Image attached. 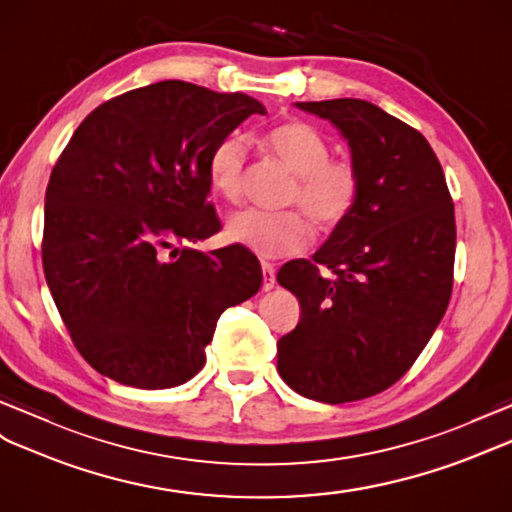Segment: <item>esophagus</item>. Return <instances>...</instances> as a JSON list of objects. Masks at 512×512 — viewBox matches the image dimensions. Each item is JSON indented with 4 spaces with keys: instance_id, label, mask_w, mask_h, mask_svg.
<instances>
[{
    "instance_id": "34e87169",
    "label": "esophagus",
    "mask_w": 512,
    "mask_h": 512,
    "mask_svg": "<svg viewBox=\"0 0 512 512\" xmlns=\"http://www.w3.org/2000/svg\"><path fill=\"white\" fill-rule=\"evenodd\" d=\"M263 291H271L276 286V269L271 263H263Z\"/></svg>"
}]
</instances>
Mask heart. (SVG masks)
<instances>
[{"label":"heart","mask_w":512,"mask_h":512,"mask_svg":"<svg viewBox=\"0 0 512 512\" xmlns=\"http://www.w3.org/2000/svg\"><path fill=\"white\" fill-rule=\"evenodd\" d=\"M267 145L295 173L286 202L297 204L321 228H336L356 206L358 173L352 162L330 158V145L306 121L280 123L267 134ZM247 145L241 136L223 139L208 158V184L226 202L243 195ZM228 239L263 258H280L302 252L313 241V226L302 210H241L228 219Z\"/></svg>","instance_id":"b5f03b06"}]
</instances>
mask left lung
Listing matches in <instances>:
<instances>
[{
	"label": "left lung",
	"instance_id": "8db88e82",
	"mask_svg": "<svg viewBox=\"0 0 512 512\" xmlns=\"http://www.w3.org/2000/svg\"><path fill=\"white\" fill-rule=\"evenodd\" d=\"M350 145L356 206L278 282L299 323L278 341V371L326 404L365 400L413 367L450 304L456 221L441 162L421 132L365 99L297 102Z\"/></svg>",
	"mask_w": 512,
	"mask_h": 512
}]
</instances>
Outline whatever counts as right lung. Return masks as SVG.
<instances>
[{
    "mask_svg": "<svg viewBox=\"0 0 512 512\" xmlns=\"http://www.w3.org/2000/svg\"><path fill=\"white\" fill-rule=\"evenodd\" d=\"M249 115L245 93L165 80L97 106L45 193L43 269L73 345L136 389L184 384L230 306L263 284L243 245L199 252L219 232L208 158Z\"/></svg>",
    "mask_w": 512,
    "mask_h": 512,
    "instance_id": "right-lung-1",
    "label": "right lung"
}]
</instances>
